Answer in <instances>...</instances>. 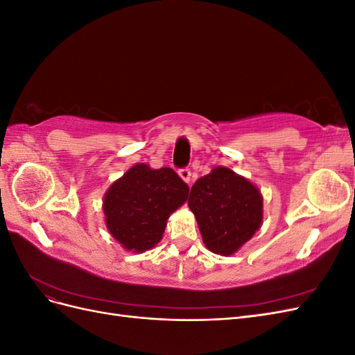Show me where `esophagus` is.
<instances>
[{"mask_svg":"<svg viewBox=\"0 0 355 355\" xmlns=\"http://www.w3.org/2000/svg\"><path fill=\"white\" fill-rule=\"evenodd\" d=\"M179 176L184 179L187 184L189 185V182H191V170L189 168H182V170H179Z\"/></svg>","mask_w":355,"mask_h":355,"instance_id":"esophagus-1","label":"esophagus"}]
</instances>
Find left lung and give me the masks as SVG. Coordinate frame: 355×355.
Instances as JSON below:
<instances>
[{
	"label": "left lung",
	"instance_id": "left-lung-1",
	"mask_svg": "<svg viewBox=\"0 0 355 355\" xmlns=\"http://www.w3.org/2000/svg\"><path fill=\"white\" fill-rule=\"evenodd\" d=\"M188 206L202 243L216 254L230 256L261 228L263 198L252 182L228 167H214L191 188Z\"/></svg>",
	"mask_w": 355,
	"mask_h": 355
}]
</instances>
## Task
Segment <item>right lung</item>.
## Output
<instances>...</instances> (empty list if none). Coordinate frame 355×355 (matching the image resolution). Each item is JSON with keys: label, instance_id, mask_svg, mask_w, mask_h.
Listing matches in <instances>:
<instances>
[{"label": "right lung", "instance_id": "obj_1", "mask_svg": "<svg viewBox=\"0 0 355 355\" xmlns=\"http://www.w3.org/2000/svg\"><path fill=\"white\" fill-rule=\"evenodd\" d=\"M188 192L173 168L135 164L106 191V228L125 250L144 253L163 239L167 219L187 201Z\"/></svg>", "mask_w": 355, "mask_h": 355}]
</instances>
